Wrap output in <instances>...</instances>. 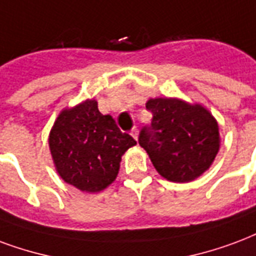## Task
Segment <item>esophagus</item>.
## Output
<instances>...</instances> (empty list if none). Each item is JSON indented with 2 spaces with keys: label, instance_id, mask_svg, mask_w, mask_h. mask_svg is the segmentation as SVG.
<instances>
[{
  "label": "esophagus",
  "instance_id": "34e87169",
  "mask_svg": "<svg viewBox=\"0 0 256 256\" xmlns=\"http://www.w3.org/2000/svg\"><path fill=\"white\" fill-rule=\"evenodd\" d=\"M130 134H132V137H133L134 140H137V138H138V130H137V128H136V126H134V128H132V132H130Z\"/></svg>",
  "mask_w": 256,
  "mask_h": 256
}]
</instances>
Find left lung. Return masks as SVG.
Here are the masks:
<instances>
[{
  "instance_id": "8db88e82",
  "label": "left lung",
  "mask_w": 256,
  "mask_h": 256,
  "mask_svg": "<svg viewBox=\"0 0 256 256\" xmlns=\"http://www.w3.org/2000/svg\"><path fill=\"white\" fill-rule=\"evenodd\" d=\"M150 128H144L138 142L153 166L170 182L187 183L210 168L220 150L218 123L202 104L178 98L146 102Z\"/></svg>"
}]
</instances>
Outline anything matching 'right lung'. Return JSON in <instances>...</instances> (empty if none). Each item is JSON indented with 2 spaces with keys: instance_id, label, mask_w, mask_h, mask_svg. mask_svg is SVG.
<instances>
[{
  "instance_id": "obj_1",
  "label": "right lung",
  "mask_w": 256,
  "mask_h": 256,
  "mask_svg": "<svg viewBox=\"0 0 256 256\" xmlns=\"http://www.w3.org/2000/svg\"><path fill=\"white\" fill-rule=\"evenodd\" d=\"M137 145L122 133L111 115H103L98 102L86 99L56 116L48 134V148L58 175L82 192H100L118 176L122 156Z\"/></svg>"
}]
</instances>
